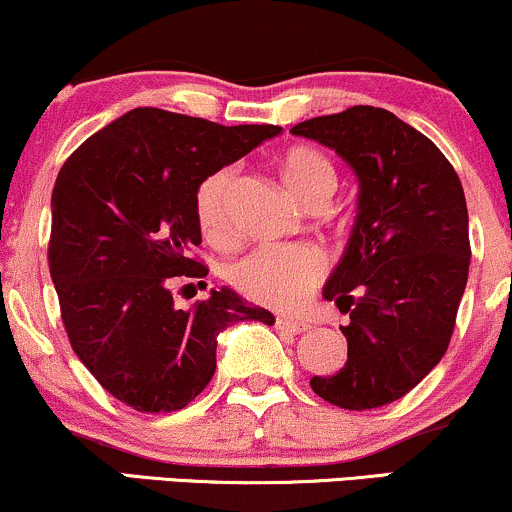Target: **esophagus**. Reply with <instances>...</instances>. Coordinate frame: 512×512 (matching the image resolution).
<instances>
[{"instance_id": "esophagus-1", "label": "esophagus", "mask_w": 512, "mask_h": 512, "mask_svg": "<svg viewBox=\"0 0 512 512\" xmlns=\"http://www.w3.org/2000/svg\"><path fill=\"white\" fill-rule=\"evenodd\" d=\"M276 330H286L291 334H301L305 330H310L308 322H301V320H293V317H276Z\"/></svg>"}]
</instances>
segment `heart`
I'll return each mask as SVG.
<instances>
[{
	"mask_svg": "<svg viewBox=\"0 0 512 512\" xmlns=\"http://www.w3.org/2000/svg\"><path fill=\"white\" fill-rule=\"evenodd\" d=\"M279 178L293 202L305 209L325 207L337 187V170L322 151L313 146H289L276 158ZM231 168H221L199 182L195 192V216L204 236L221 240L228 231V199L233 190ZM325 255L313 245L260 248L228 269L233 289L250 301L291 310L308 301L325 279Z\"/></svg>",
	"mask_w": 512,
	"mask_h": 512,
	"instance_id": "heart-1",
	"label": "heart"
}]
</instances>
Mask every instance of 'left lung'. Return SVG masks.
<instances>
[{
	"mask_svg": "<svg viewBox=\"0 0 512 512\" xmlns=\"http://www.w3.org/2000/svg\"><path fill=\"white\" fill-rule=\"evenodd\" d=\"M358 178V216L322 296L349 315V354L310 387L334 407H383L414 390L448 351L469 274V216L455 168L390 110L354 105L298 122Z\"/></svg>",
	"mask_w": 512,
	"mask_h": 512,
	"instance_id": "left-lung-1",
	"label": "left lung"
}]
</instances>
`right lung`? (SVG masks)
Returning <instances> with one entry per match:
<instances>
[{
  "instance_id": "obj_1",
  "label": "right lung",
  "mask_w": 512,
  "mask_h": 512,
  "mask_svg": "<svg viewBox=\"0 0 512 512\" xmlns=\"http://www.w3.org/2000/svg\"><path fill=\"white\" fill-rule=\"evenodd\" d=\"M276 125L226 127L161 108H134L67 158L52 190L48 264L69 344L101 387L144 414L195 399L216 370V337L269 310L231 289L190 310L173 289L204 284L195 192L250 154Z\"/></svg>"
}]
</instances>
